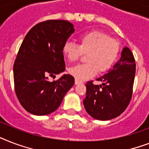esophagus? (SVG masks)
<instances>
[{
  "label": "esophagus",
  "instance_id": "esophagus-1",
  "mask_svg": "<svg viewBox=\"0 0 149 149\" xmlns=\"http://www.w3.org/2000/svg\"><path fill=\"white\" fill-rule=\"evenodd\" d=\"M81 83H82L81 81H79V80H78V79H75V84H76V85H77V84H81Z\"/></svg>",
  "mask_w": 149,
  "mask_h": 149
}]
</instances>
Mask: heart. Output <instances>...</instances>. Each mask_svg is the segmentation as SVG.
I'll use <instances>...</instances> for the list:
<instances>
[{
  "label": "heart",
  "mask_w": 149,
  "mask_h": 149,
  "mask_svg": "<svg viewBox=\"0 0 149 149\" xmlns=\"http://www.w3.org/2000/svg\"><path fill=\"white\" fill-rule=\"evenodd\" d=\"M63 56L70 62H76L86 54V63L69 68L70 74L79 81L93 77L97 72H106L114 64L120 51L118 40L111 38L108 34L100 31H91L82 34L79 45L70 41L65 42L62 48Z\"/></svg>",
  "instance_id": "heart-1"
}]
</instances>
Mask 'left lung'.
Returning a JSON list of instances; mask_svg holds the SVG:
<instances>
[{
  "label": "left lung",
  "instance_id": "1",
  "mask_svg": "<svg viewBox=\"0 0 149 149\" xmlns=\"http://www.w3.org/2000/svg\"><path fill=\"white\" fill-rule=\"evenodd\" d=\"M135 67L133 54L128 48L125 47L120 60L113 69L97 79L103 83L102 85H95L92 80L86 83L84 105L91 117L107 120L125 111L132 97Z\"/></svg>",
  "mask_w": 149,
  "mask_h": 149
}]
</instances>
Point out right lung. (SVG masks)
<instances>
[{
    "mask_svg": "<svg viewBox=\"0 0 149 149\" xmlns=\"http://www.w3.org/2000/svg\"><path fill=\"white\" fill-rule=\"evenodd\" d=\"M74 29L65 20H47L36 24L24 38L14 64L15 93L22 106L35 115L53 112L74 84V77L64 74L62 48Z\"/></svg>",
    "mask_w": 149,
    "mask_h": 149,
    "instance_id": "obj_1",
    "label": "right lung"
}]
</instances>
